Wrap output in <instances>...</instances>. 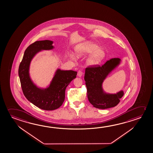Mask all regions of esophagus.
<instances>
[{
  "label": "esophagus",
  "mask_w": 153,
  "mask_h": 153,
  "mask_svg": "<svg viewBox=\"0 0 153 153\" xmlns=\"http://www.w3.org/2000/svg\"><path fill=\"white\" fill-rule=\"evenodd\" d=\"M83 75V73L80 71V70H79L78 71L77 73V76L78 77H82V76Z\"/></svg>",
  "instance_id": "obj_1"
}]
</instances>
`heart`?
Segmentation results:
<instances>
[{
    "label": "heart",
    "instance_id": "b5f03b06",
    "mask_svg": "<svg viewBox=\"0 0 153 153\" xmlns=\"http://www.w3.org/2000/svg\"><path fill=\"white\" fill-rule=\"evenodd\" d=\"M76 55L82 57L90 54L86 60L87 65L94 66L102 61L105 56L104 48L99 47V45L91 41H85L79 43L74 48Z\"/></svg>",
    "mask_w": 153,
    "mask_h": 153
}]
</instances>
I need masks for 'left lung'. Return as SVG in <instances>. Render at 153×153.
Here are the masks:
<instances>
[{
	"label": "left lung",
	"instance_id": "8db88e82",
	"mask_svg": "<svg viewBox=\"0 0 153 153\" xmlns=\"http://www.w3.org/2000/svg\"><path fill=\"white\" fill-rule=\"evenodd\" d=\"M121 62L120 58H113L101 67L85 69L84 79L88 99L94 107L105 109L114 107L120 102L124 91L120 90L116 93L105 92L102 85L106 78L120 65Z\"/></svg>",
	"mask_w": 153,
	"mask_h": 153
}]
</instances>
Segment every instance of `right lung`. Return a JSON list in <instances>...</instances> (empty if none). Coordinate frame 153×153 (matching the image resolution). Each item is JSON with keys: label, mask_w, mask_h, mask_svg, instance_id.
<instances>
[{"label": "right lung", "mask_w": 153, "mask_h": 153, "mask_svg": "<svg viewBox=\"0 0 153 153\" xmlns=\"http://www.w3.org/2000/svg\"><path fill=\"white\" fill-rule=\"evenodd\" d=\"M53 44L52 40H45L31 44L25 50L19 68L21 88L25 98L36 107L45 110H55L62 105L65 88L76 77L77 73L73 70L57 69L46 88H40L34 83L29 73L31 61L41 51L54 49Z\"/></svg>", "instance_id": "right-lung-1"}]
</instances>
